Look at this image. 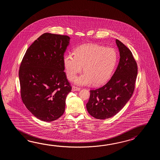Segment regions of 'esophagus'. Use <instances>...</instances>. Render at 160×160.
<instances>
[{
    "label": "esophagus",
    "mask_w": 160,
    "mask_h": 160,
    "mask_svg": "<svg viewBox=\"0 0 160 160\" xmlns=\"http://www.w3.org/2000/svg\"><path fill=\"white\" fill-rule=\"evenodd\" d=\"M80 90H81V88H78V87H77V86H72V92L79 91Z\"/></svg>",
    "instance_id": "esophagus-1"
}]
</instances>
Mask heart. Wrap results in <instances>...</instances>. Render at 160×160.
<instances>
[{
    "instance_id": "heart-1",
    "label": "heart",
    "mask_w": 160,
    "mask_h": 160,
    "mask_svg": "<svg viewBox=\"0 0 160 160\" xmlns=\"http://www.w3.org/2000/svg\"><path fill=\"white\" fill-rule=\"evenodd\" d=\"M72 54L65 55L63 65L68 78L72 81L83 70V74L75 79L78 85H102L112 77L116 68L118 55L112 48L97 44H83Z\"/></svg>"
}]
</instances>
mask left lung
<instances>
[{
  "mask_svg": "<svg viewBox=\"0 0 160 160\" xmlns=\"http://www.w3.org/2000/svg\"><path fill=\"white\" fill-rule=\"evenodd\" d=\"M119 63L112 77L100 88L90 90L86 109L95 118L108 119L122 109L133 95L137 75V65L131 51L116 39Z\"/></svg>",
  "mask_w": 160,
  "mask_h": 160,
  "instance_id": "8db88e82",
  "label": "left lung"
}]
</instances>
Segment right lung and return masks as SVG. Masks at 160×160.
<instances>
[{
  "label": "right lung",
  "instance_id": "add662e5",
  "mask_svg": "<svg viewBox=\"0 0 160 160\" xmlns=\"http://www.w3.org/2000/svg\"><path fill=\"white\" fill-rule=\"evenodd\" d=\"M67 35L44 33L27 49L19 71L22 101L41 121L58 119L65 112L72 87L66 78L63 56Z\"/></svg>",
  "mask_w": 160,
  "mask_h": 160
}]
</instances>
